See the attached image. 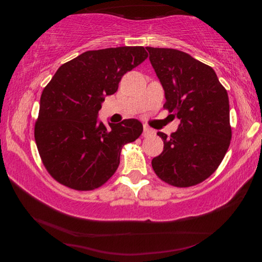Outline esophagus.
<instances>
[{
  "label": "esophagus",
  "instance_id": "1",
  "mask_svg": "<svg viewBox=\"0 0 262 262\" xmlns=\"http://www.w3.org/2000/svg\"><path fill=\"white\" fill-rule=\"evenodd\" d=\"M152 134H154V131L151 130V128L145 126V125H144V127H143V137H149V136L152 135Z\"/></svg>",
  "mask_w": 262,
  "mask_h": 262
}]
</instances>
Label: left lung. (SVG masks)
I'll use <instances>...</instances> for the list:
<instances>
[{
  "label": "left lung",
  "mask_w": 262,
  "mask_h": 262,
  "mask_svg": "<svg viewBox=\"0 0 262 262\" xmlns=\"http://www.w3.org/2000/svg\"><path fill=\"white\" fill-rule=\"evenodd\" d=\"M150 63L164 89L163 108L180 119L178 130L163 141L152 169L175 187H191L214 173L231 139L227 89L212 68L175 49L146 48Z\"/></svg>",
  "instance_id": "8db88e82"
}]
</instances>
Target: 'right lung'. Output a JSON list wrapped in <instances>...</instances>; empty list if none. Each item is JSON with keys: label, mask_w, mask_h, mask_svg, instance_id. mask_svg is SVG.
Here are the masks:
<instances>
[{"label": "right lung", "mask_w": 262, "mask_h": 262, "mask_svg": "<svg viewBox=\"0 0 262 262\" xmlns=\"http://www.w3.org/2000/svg\"><path fill=\"white\" fill-rule=\"evenodd\" d=\"M143 46L85 51L64 63L44 88L34 138L42 164L57 182L76 191L99 188L116 173L121 148L143 132L137 119L98 123L106 95L144 62Z\"/></svg>", "instance_id": "right-lung-1"}]
</instances>
